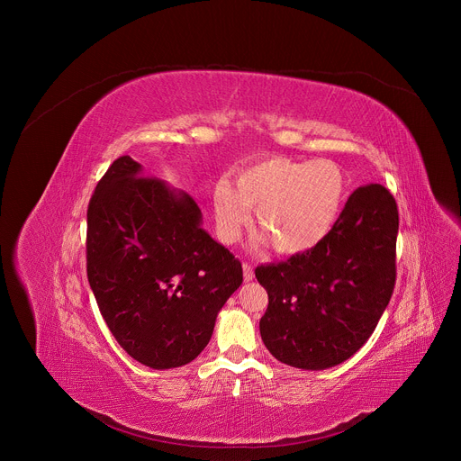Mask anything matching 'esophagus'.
<instances>
[{
    "mask_svg": "<svg viewBox=\"0 0 461 461\" xmlns=\"http://www.w3.org/2000/svg\"><path fill=\"white\" fill-rule=\"evenodd\" d=\"M242 270H244V281H246V283L253 281L255 274H253V268L248 265V262H244V265H242Z\"/></svg>",
    "mask_w": 461,
    "mask_h": 461,
    "instance_id": "esophagus-1",
    "label": "esophagus"
}]
</instances>
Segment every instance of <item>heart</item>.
<instances>
[{"instance_id": "obj_1", "label": "heart", "mask_w": 461, "mask_h": 461, "mask_svg": "<svg viewBox=\"0 0 461 461\" xmlns=\"http://www.w3.org/2000/svg\"><path fill=\"white\" fill-rule=\"evenodd\" d=\"M348 180L332 160H260L235 176V187L213 189L217 233L233 242L257 210L258 231L281 255L315 249L330 235L343 213Z\"/></svg>"}]
</instances>
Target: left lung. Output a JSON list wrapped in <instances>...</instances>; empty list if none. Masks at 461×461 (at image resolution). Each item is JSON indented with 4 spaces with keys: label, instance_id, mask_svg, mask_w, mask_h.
Instances as JSON below:
<instances>
[{
    "label": "left lung",
    "instance_id": "obj_1",
    "mask_svg": "<svg viewBox=\"0 0 461 461\" xmlns=\"http://www.w3.org/2000/svg\"><path fill=\"white\" fill-rule=\"evenodd\" d=\"M398 228L390 191L366 184L348 196L322 244L255 270L268 292L260 338L276 359L324 370L366 343L396 283Z\"/></svg>",
    "mask_w": 461,
    "mask_h": 461
}]
</instances>
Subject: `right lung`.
<instances>
[{"instance_id":"obj_1","label":"right lung","mask_w":461,"mask_h":461,"mask_svg":"<svg viewBox=\"0 0 461 461\" xmlns=\"http://www.w3.org/2000/svg\"><path fill=\"white\" fill-rule=\"evenodd\" d=\"M87 279L118 345L167 370L191 363L242 285V267L203 228L185 191L116 158L87 210Z\"/></svg>"}]
</instances>
